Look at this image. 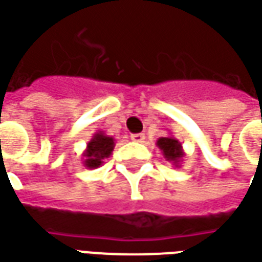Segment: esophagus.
Here are the masks:
<instances>
[{
	"label": "esophagus",
	"mask_w": 262,
	"mask_h": 262,
	"mask_svg": "<svg viewBox=\"0 0 262 262\" xmlns=\"http://www.w3.org/2000/svg\"><path fill=\"white\" fill-rule=\"evenodd\" d=\"M130 139L136 143H142V142H144V135L143 133H135V135H132Z\"/></svg>",
	"instance_id": "34e87169"
}]
</instances>
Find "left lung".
Here are the masks:
<instances>
[{
  "label": "left lung",
  "instance_id": "8db88e82",
  "mask_svg": "<svg viewBox=\"0 0 262 262\" xmlns=\"http://www.w3.org/2000/svg\"><path fill=\"white\" fill-rule=\"evenodd\" d=\"M156 146L160 149L163 157L167 162L171 163L174 167H180L186 153L183 150L182 143L174 136L170 135V136L166 137H159L156 142Z\"/></svg>",
  "mask_w": 262,
  "mask_h": 262
}]
</instances>
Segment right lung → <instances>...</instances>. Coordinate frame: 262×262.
<instances>
[{
  "mask_svg": "<svg viewBox=\"0 0 262 262\" xmlns=\"http://www.w3.org/2000/svg\"><path fill=\"white\" fill-rule=\"evenodd\" d=\"M113 149L115 139L112 136H107L105 132H96L88 142L86 149L82 155L83 166L86 169H98L103 164L105 159L112 155Z\"/></svg>",
  "mask_w": 262,
  "mask_h": 262,
  "instance_id": "obj_1",
  "label": "right lung"
}]
</instances>
